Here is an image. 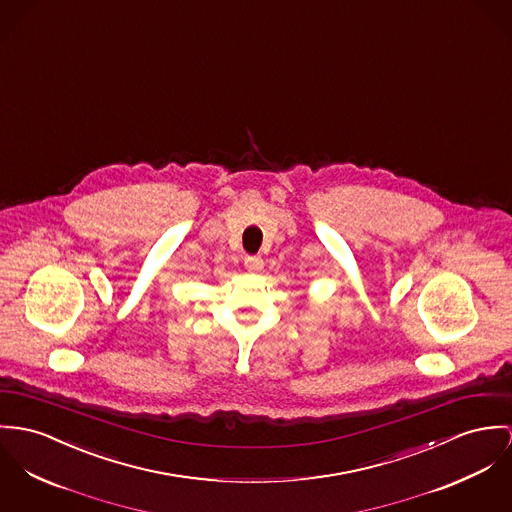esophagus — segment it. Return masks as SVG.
<instances>
[{"label": "esophagus", "mask_w": 512, "mask_h": 512, "mask_svg": "<svg viewBox=\"0 0 512 512\" xmlns=\"http://www.w3.org/2000/svg\"><path fill=\"white\" fill-rule=\"evenodd\" d=\"M243 265H245V269H247L249 273H257V271L263 269V259H261V257H245Z\"/></svg>", "instance_id": "esophagus-1"}]
</instances>
